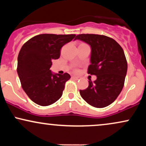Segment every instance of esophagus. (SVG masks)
I'll use <instances>...</instances> for the list:
<instances>
[{
	"instance_id": "1",
	"label": "esophagus",
	"mask_w": 146,
	"mask_h": 146,
	"mask_svg": "<svg viewBox=\"0 0 146 146\" xmlns=\"http://www.w3.org/2000/svg\"><path fill=\"white\" fill-rule=\"evenodd\" d=\"M73 78L75 80H80V79H81L80 77H76V76H73Z\"/></svg>"
}]
</instances>
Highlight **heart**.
I'll return each instance as SVG.
<instances>
[{
  "label": "heart",
  "mask_w": 146,
  "mask_h": 146,
  "mask_svg": "<svg viewBox=\"0 0 146 146\" xmlns=\"http://www.w3.org/2000/svg\"><path fill=\"white\" fill-rule=\"evenodd\" d=\"M74 71L75 72H78V69H75Z\"/></svg>",
  "instance_id": "b5f03b06"
}]
</instances>
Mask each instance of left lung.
<instances>
[{
  "label": "left lung",
  "instance_id": "8db88e82",
  "mask_svg": "<svg viewBox=\"0 0 146 146\" xmlns=\"http://www.w3.org/2000/svg\"><path fill=\"white\" fill-rule=\"evenodd\" d=\"M78 39L91 47L88 73L97 80L88 82V88L80 90L81 97L88 104L104 108L111 104L121 93L128 64L123 48L110 37L98 34H79Z\"/></svg>",
  "mask_w": 146,
  "mask_h": 146
}]
</instances>
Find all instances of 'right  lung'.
<instances>
[{
    "instance_id": "1",
    "label": "right lung",
    "mask_w": 146,
    "mask_h": 146,
    "mask_svg": "<svg viewBox=\"0 0 146 146\" xmlns=\"http://www.w3.org/2000/svg\"><path fill=\"white\" fill-rule=\"evenodd\" d=\"M75 34H40L25 43L18 56L17 72L23 89L34 103L46 106L61 98L71 76L53 74L52 60L60 56V49Z\"/></svg>"
}]
</instances>
